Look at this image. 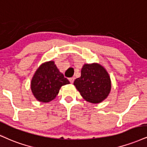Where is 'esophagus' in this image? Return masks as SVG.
<instances>
[{
  "label": "esophagus",
  "mask_w": 147,
  "mask_h": 147,
  "mask_svg": "<svg viewBox=\"0 0 147 147\" xmlns=\"http://www.w3.org/2000/svg\"><path fill=\"white\" fill-rule=\"evenodd\" d=\"M69 81H70V82L71 83V84H73L74 81H75V78H74V77H71V78L69 79Z\"/></svg>",
  "instance_id": "esophagus-1"
}]
</instances>
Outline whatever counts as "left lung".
Returning <instances> with one entry per match:
<instances>
[{"instance_id":"8db88e82","label":"left lung","mask_w":147,"mask_h":147,"mask_svg":"<svg viewBox=\"0 0 147 147\" xmlns=\"http://www.w3.org/2000/svg\"><path fill=\"white\" fill-rule=\"evenodd\" d=\"M74 85L81 95L88 101L98 103L108 96L111 81L105 68L97 63L85 64L81 77L76 79Z\"/></svg>"}]
</instances>
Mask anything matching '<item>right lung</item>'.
Wrapping results in <instances>:
<instances>
[{
	"label": "right lung",
	"mask_w": 147,
	"mask_h": 147,
	"mask_svg": "<svg viewBox=\"0 0 147 147\" xmlns=\"http://www.w3.org/2000/svg\"><path fill=\"white\" fill-rule=\"evenodd\" d=\"M70 84L60 73L54 61L45 63L39 67L31 81V90L39 101L49 102L59 93L60 88Z\"/></svg>",
	"instance_id": "add662e5"
}]
</instances>
